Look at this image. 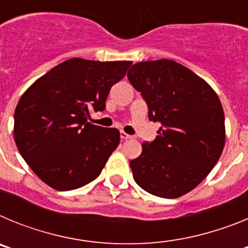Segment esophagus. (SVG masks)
I'll use <instances>...</instances> for the list:
<instances>
[{
    "instance_id": "34e87169",
    "label": "esophagus",
    "mask_w": 248,
    "mask_h": 248,
    "mask_svg": "<svg viewBox=\"0 0 248 248\" xmlns=\"http://www.w3.org/2000/svg\"><path fill=\"white\" fill-rule=\"evenodd\" d=\"M131 135H129V134H126L125 131H120V139L122 140H128V139H131Z\"/></svg>"
}]
</instances>
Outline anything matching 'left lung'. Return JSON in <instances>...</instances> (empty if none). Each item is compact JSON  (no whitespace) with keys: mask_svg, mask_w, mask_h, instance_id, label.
<instances>
[{"mask_svg":"<svg viewBox=\"0 0 248 248\" xmlns=\"http://www.w3.org/2000/svg\"><path fill=\"white\" fill-rule=\"evenodd\" d=\"M129 82L161 124L156 138L143 143L130 168L149 194L176 199L210 174L225 146V115L217 94L202 78L171 59L135 63Z\"/></svg>","mask_w":248,"mask_h":248,"instance_id":"left-lung-1","label":"left lung"}]
</instances>
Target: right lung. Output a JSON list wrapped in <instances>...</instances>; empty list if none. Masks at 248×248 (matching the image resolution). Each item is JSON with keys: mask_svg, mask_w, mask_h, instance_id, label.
<instances>
[{"mask_svg": "<svg viewBox=\"0 0 248 248\" xmlns=\"http://www.w3.org/2000/svg\"><path fill=\"white\" fill-rule=\"evenodd\" d=\"M130 64L68 59L22 94L13 137L19 154L43 183L68 191L99 176L119 145L120 133L87 119L92 109L104 110L109 91Z\"/></svg>", "mask_w": 248, "mask_h": 248, "instance_id": "add662e5", "label": "right lung"}]
</instances>
